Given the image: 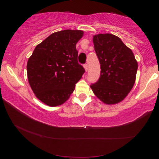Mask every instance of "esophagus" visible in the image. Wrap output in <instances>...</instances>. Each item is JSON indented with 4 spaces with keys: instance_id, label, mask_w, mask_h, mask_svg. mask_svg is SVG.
Returning a JSON list of instances; mask_svg holds the SVG:
<instances>
[{
    "instance_id": "esophagus-1",
    "label": "esophagus",
    "mask_w": 159,
    "mask_h": 159,
    "mask_svg": "<svg viewBox=\"0 0 159 159\" xmlns=\"http://www.w3.org/2000/svg\"><path fill=\"white\" fill-rule=\"evenodd\" d=\"M83 66H84V70H85V71H88V64H84Z\"/></svg>"
}]
</instances>
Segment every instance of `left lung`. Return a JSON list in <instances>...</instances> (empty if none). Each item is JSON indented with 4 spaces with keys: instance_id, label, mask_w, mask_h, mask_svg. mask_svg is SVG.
Returning a JSON list of instances; mask_svg holds the SVG:
<instances>
[{
    "instance_id": "obj_1",
    "label": "left lung",
    "mask_w": 159,
    "mask_h": 159,
    "mask_svg": "<svg viewBox=\"0 0 159 159\" xmlns=\"http://www.w3.org/2000/svg\"><path fill=\"white\" fill-rule=\"evenodd\" d=\"M93 41L101 71L99 80L90 88L103 103L116 104L133 88L138 62L132 50L114 34H95Z\"/></svg>"
}]
</instances>
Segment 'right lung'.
<instances>
[{
	"mask_svg": "<svg viewBox=\"0 0 159 159\" xmlns=\"http://www.w3.org/2000/svg\"><path fill=\"white\" fill-rule=\"evenodd\" d=\"M83 34L82 30H74L52 33L37 45L28 59L29 84L45 105H62L82 78L84 69L78 64L76 45Z\"/></svg>",
	"mask_w": 159,
	"mask_h": 159,
	"instance_id": "add662e5",
	"label": "right lung"
}]
</instances>
